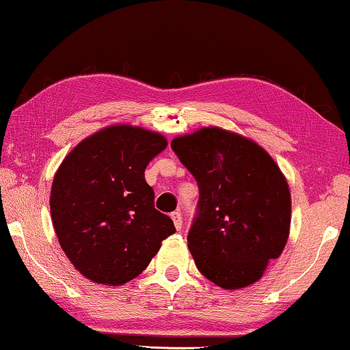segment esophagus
<instances>
[{
    "instance_id": "esophagus-1",
    "label": "esophagus",
    "mask_w": 350,
    "mask_h": 350,
    "mask_svg": "<svg viewBox=\"0 0 350 350\" xmlns=\"http://www.w3.org/2000/svg\"><path fill=\"white\" fill-rule=\"evenodd\" d=\"M170 217H172V221H174L175 229H176V230H180L181 227H183V217H181V213H178V211L172 213Z\"/></svg>"
}]
</instances>
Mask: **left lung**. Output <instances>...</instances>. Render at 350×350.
I'll return each mask as SVG.
<instances>
[{
    "instance_id": "8db88e82",
    "label": "left lung",
    "mask_w": 350,
    "mask_h": 350,
    "mask_svg": "<svg viewBox=\"0 0 350 350\" xmlns=\"http://www.w3.org/2000/svg\"><path fill=\"white\" fill-rule=\"evenodd\" d=\"M199 186L187 246L199 271L222 288L259 281L284 250L291 191L271 156L250 139L204 128L172 140Z\"/></svg>"
}]
</instances>
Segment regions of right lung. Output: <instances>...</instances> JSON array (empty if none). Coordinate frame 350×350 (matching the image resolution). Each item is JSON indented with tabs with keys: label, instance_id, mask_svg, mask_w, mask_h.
I'll return each instance as SVG.
<instances>
[{
	"label": "right lung",
	"instance_id": "add662e5",
	"mask_svg": "<svg viewBox=\"0 0 350 350\" xmlns=\"http://www.w3.org/2000/svg\"><path fill=\"white\" fill-rule=\"evenodd\" d=\"M165 146L158 133L109 126L80 142L59 165L50 196L55 232L68 259L93 282L134 280L175 234L145 181L146 165Z\"/></svg>",
	"mask_w": 350,
	"mask_h": 350
}]
</instances>
